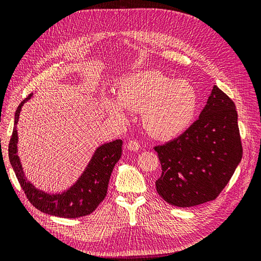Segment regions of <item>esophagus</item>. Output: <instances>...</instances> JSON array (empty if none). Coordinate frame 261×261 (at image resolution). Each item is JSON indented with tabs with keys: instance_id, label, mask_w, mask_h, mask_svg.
<instances>
[{
	"instance_id": "1",
	"label": "esophagus",
	"mask_w": 261,
	"mask_h": 261,
	"mask_svg": "<svg viewBox=\"0 0 261 261\" xmlns=\"http://www.w3.org/2000/svg\"><path fill=\"white\" fill-rule=\"evenodd\" d=\"M126 148L130 150V151H137V150H139L140 148V145L136 140H129L127 141V144H126Z\"/></svg>"
}]
</instances>
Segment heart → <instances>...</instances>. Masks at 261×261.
I'll return each mask as SVG.
<instances>
[{"instance_id":"b5f03b06","label":"heart","mask_w":261,"mask_h":261,"mask_svg":"<svg viewBox=\"0 0 261 261\" xmlns=\"http://www.w3.org/2000/svg\"><path fill=\"white\" fill-rule=\"evenodd\" d=\"M117 100L105 101L107 111L120 120L128 111L141 112V123L150 135L168 140L183 134L198 110V93L187 81L176 80L159 70L129 75L118 84Z\"/></svg>"}]
</instances>
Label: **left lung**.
<instances>
[{
	"label": "left lung",
	"mask_w": 261,
	"mask_h": 261,
	"mask_svg": "<svg viewBox=\"0 0 261 261\" xmlns=\"http://www.w3.org/2000/svg\"><path fill=\"white\" fill-rule=\"evenodd\" d=\"M154 150L162 168L155 187L165 201L187 208L215 200L243 155L234 102L213 86L198 120Z\"/></svg>",
	"instance_id": "8db88e82"
}]
</instances>
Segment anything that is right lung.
Returning a JSON list of instances; mask_svg holds the SVG:
<instances>
[{"instance_id":"1","label":"right lung","mask_w":261,"mask_h":261,"mask_svg":"<svg viewBox=\"0 0 261 261\" xmlns=\"http://www.w3.org/2000/svg\"><path fill=\"white\" fill-rule=\"evenodd\" d=\"M31 97H33V93H30L25 100L21 101L15 112L14 128L9 145L10 162L22 191L25 192L31 204L46 215L70 219L88 216L96 210L100 202L106 198L110 176H111L114 165L122 155L123 141L116 139L100 146L94 151L82 176L67 191L53 195L44 193L27 180L17 154L18 136L16 125L18 123L21 107Z\"/></svg>"}]
</instances>
